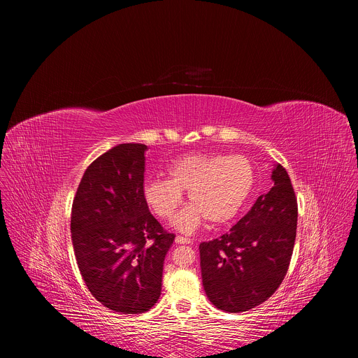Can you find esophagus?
Here are the masks:
<instances>
[{
    "mask_svg": "<svg viewBox=\"0 0 358 358\" xmlns=\"http://www.w3.org/2000/svg\"><path fill=\"white\" fill-rule=\"evenodd\" d=\"M176 243H180V245H188V243H191V239H188V238H184V236H176Z\"/></svg>",
    "mask_w": 358,
    "mask_h": 358,
    "instance_id": "obj_1",
    "label": "esophagus"
}]
</instances>
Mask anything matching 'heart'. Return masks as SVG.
Segmentation results:
<instances>
[{"label": "heart", "mask_w": 358, "mask_h": 358, "mask_svg": "<svg viewBox=\"0 0 358 358\" xmlns=\"http://www.w3.org/2000/svg\"><path fill=\"white\" fill-rule=\"evenodd\" d=\"M169 177L147 181L143 196L159 218L170 220L182 201V191H187L191 203L173 222L184 234H192L206 220L213 225L232 221L255 184L253 167L246 157L222 152L182 156L171 163Z\"/></svg>", "instance_id": "b5f03b06"}]
</instances>
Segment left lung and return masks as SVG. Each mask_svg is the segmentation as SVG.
<instances>
[{
	"mask_svg": "<svg viewBox=\"0 0 358 358\" xmlns=\"http://www.w3.org/2000/svg\"><path fill=\"white\" fill-rule=\"evenodd\" d=\"M273 187L228 234L199 243L202 286L217 309L241 313L266 301L292 259L297 201L286 170L275 164Z\"/></svg>",
	"mask_w": 358,
	"mask_h": 358,
	"instance_id": "1",
	"label": "left lung"
}]
</instances>
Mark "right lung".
Listing matches in <instances>:
<instances>
[{"instance_id": "obj_1", "label": "right lung", "mask_w": 358, "mask_h": 358, "mask_svg": "<svg viewBox=\"0 0 358 358\" xmlns=\"http://www.w3.org/2000/svg\"><path fill=\"white\" fill-rule=\"evenodd\" d=\"M145 150L124 143L97 157L72 206V243L82 279L97 301L123 315L144 313L157 303L176 238L144 201Z\"/></svg>"}]
</instances>
